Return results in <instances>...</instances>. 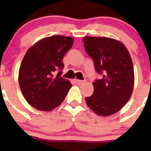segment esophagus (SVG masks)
Segmentation results:
<instances>
[{
	"mask_svg": "<svg viewBox=\"0 0 151 151\" xmlns=\"http://www.w3.org/2000/svg\"><path fill=\"white\" fill-rule=\"evenodd\" d=\"M74 82H75L77 84H79V85H81V84H83V83H84V81H81V80H78V79H75L74 80Z\"/></svg>",
	"mask_w": 151,
	"mask_h": 151,
	"instance_id": "obj_1",
	"label": "esophagus"
}]
</instances>
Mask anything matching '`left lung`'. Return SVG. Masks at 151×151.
Listing matches in <instances>:
<instances>
[{
    "label": "left lung",
    "instance_id": "8db88e82",
    "mask_svg": "<svg viewBox=\"0 0 151 151\" xmlns=\"http://www.w3.org/2000/svg\"><path fill=\"white\" fill-rule=\"evenodd\" d=\"M84 49L94 63L101 79L93 82V94L86 103L97 114L109 116L129 101L134 84V67L128 50L121 42L109 37H85Z\"/></svg>",
    "mask_w": 151,
    "mask_h": 151
}]
</instances>
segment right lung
<instances>
[{"instance_id": "right-lung-1", "label": "right lung", "mask_w": 151, "mask_h": 151, "mask_svg": "<svg viewBox=\"0 0 151 151\" xmlns=\"http://www.w3.org/2000/svg\"><path fill=\"white\" fill-rule=\"evenodd\" d=\"M73 38L49 37L30 47L19 70V85L27 103L39 111H50L64 101L72 84L61 77L64 56ZM58 71L55 76V72Z\"/></svg>"}]
</instances>
